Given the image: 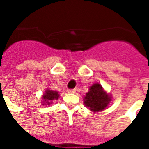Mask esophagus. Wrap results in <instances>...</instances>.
I'll use <instances>...</instances> for the list:
<instances>
[{"mask_svg":"<svg viewBox=\"0 0 149 149\" xmlns=\"http://www.w3.org/2000/svg\"><path fill=\"white\" fill-rule=\"evenodd\" d=\"M75 92H76V90H75V89H71V90H69V91H68V93H74Z\"/></svg>","mask_w":149,"mask_h":149,"instance_id":"1","label":"esophagus"}]
</instances>
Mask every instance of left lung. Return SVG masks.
Here are the masks:
<instances>
[{"mask_svg":"<svg viewBox=\"0 0 149 149\" xmlns=\"http://www.w3.org/2000/svg\"><path fill=\"white\" fill-rule=\"evenodd\" d=\"M111 100V97L107 94L101 85L93 84L90 86L89 91L84 97V104L93 112L104 111Z\"/></svg>","mask_w":149,"mask_h":149,"instance_id":"1","label":"left lung"}]
</instances>
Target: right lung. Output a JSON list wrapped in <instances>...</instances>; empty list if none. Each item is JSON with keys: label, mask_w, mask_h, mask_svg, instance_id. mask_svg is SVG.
Returning <instances> with one entry per match:
<instances>
[{"label": "right lung", "mask_w": 149, "mask_h": 149, "mask_svg": "<svg viewBox=\"0 0 149 149\" xmlns=\"http://www.w3.org/2000/svg\"><path fill=\"white\" fill-rule=\"evenodd\" d=\"M58 92L47 89L42 96V105H50L54 100H58Z\"/></svg>", "instance_id": "right-lung-1"}]
</instances>
